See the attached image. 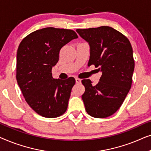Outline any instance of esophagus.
<instances>
[{
  "mask_svg": "<svg viewBox=\"0 0 151 151\" xmlns=\"http://www.w3.org/2000/svg\"><path fill=\"white\" fill-rule=\"evenodd\" d=\"M81 79H79V78H76V84H80L81 83Z\"/></svg>",
  "mask_w": 151,
  "mask_h": 151,
  "instance_id": "obj_1",
  "label": "esophagus"
}]
</instances>
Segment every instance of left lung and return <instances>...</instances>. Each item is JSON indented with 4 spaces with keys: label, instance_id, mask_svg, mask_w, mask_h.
Segmentation results:
<instances>
[{
    "label": "left lung",
    "instance_id": "left-lung-1",
    "mask_svg": "<svg viewBox=\"0 0 151 151\" xmlns=\"http://www.w3.org/2000/svg\"><path fill=\"white\" fill-rule=\"evenodd\" d=\"M76 32L90 47L88 65H94L102 73L100 82L93 86L89 79L82 80L85 109L93 117L111 116L119 109L131 87L135 67L133 49L129 39L111 27Z\"/></svg>",
    "mask_w": 151,
    "mask_h": 151
}]
</instances>
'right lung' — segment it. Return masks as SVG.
Here are the masks:
<instances>
[{"instance_id": "1", "label": "right lung", "mask_w": 151, "mask_h": 151, "mask_svg": "<svg viewBox=\"0 0 151 151\" xmlns=\"http://www.w3.org/2000/svg\"><path fill=\"white\" fill-rule=\"evenodd\" d=\"M78 38L73 30L47 27L31 33L19 45L16 80L26 102L41 116L57 117L67 111L76 80L54 79L51 69L62 47Z\"/></svg>"}]
</instances>
